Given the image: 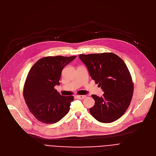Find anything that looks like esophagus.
<instances>
[{
    "mask_svg": "<svg viewBox=\"0 0 156 156\" xmlns=\"http://www.w3.org/2000/svg\"><path fill=\"white\" fill-rule=\"evenodd\" d=\"M85 97H86V96H85V95H77V98L78 99H79V100H83V99H84Z\"/></svg>",
    "mask_w": 156,
    "mask_h": 156,
    "instance_id": "esophagus-1",
    "label": "esophagus"
}]
</instances>
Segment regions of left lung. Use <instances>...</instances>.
Segmentation results:
<instances>
[{"label": "left lung", "instance_id": "1", "mask_svg": "<svg viewBox=\"0 0 156 156\" xmlns=\"http://www.w3.org/2000/svg\"><path fill=\"white\" fill-rule=\"evenodd\" d=\"M93 80L105 92L102 97L92 95L95 105L90 109L98 121L111 123L119 119L129 108L133 84L129 69L119 56L112 53L79 55Z\"/></svg>", "mask_w": 156, "mask_h": 156}]
</instances>
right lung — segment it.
I'll return each mask as SVG.
<instances>
[{
	"label": "right lung",
	"mask_w": 156,
	"mask_h": 156,
	"mask_svg": "<svg viewBox=\"0 0 156 156\" xmlns=\"http://www.w3.org/2000/svg\"><path fill=\"white\" fill-rule=\"evenodd\" d=\"M76 56H47L39 59L28 73L23 96L29 111L39 121L54 123L69 111L73 96L61 95L55 89L59 85L63 68Z\"/></svg>",
	"instance_id": "1"
}]
</instances>
